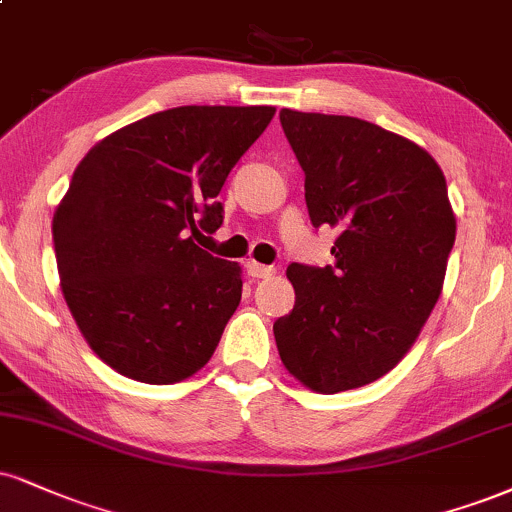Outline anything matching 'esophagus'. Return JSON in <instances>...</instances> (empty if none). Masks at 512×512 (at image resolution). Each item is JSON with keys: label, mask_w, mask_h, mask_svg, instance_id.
Listing matches in <instances>:
<instances>
[{"label": "esophagus", "mask_w": 512, "mask_h": 512, "mask_svg": "<svg viewBox=\"0 0 512 512\" xmlns=\"http://www.w3.org/2000/svg\"><path fill=\"white\" fill-rule=\"evenodd\" d=\"M248 274L252 276V279H269V276L276 274V269L252 260V262H248Z\"/></svg>", "instance_id": "1"}]
</instances>
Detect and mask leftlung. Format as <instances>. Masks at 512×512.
I'll return each mask as SVG.
<instances>
[{
	"instance_id": "8db88e82",
	"label": "left lung",
	"mask_w": 512,
	"mask_h": 512,
	"mask_svg": "<svg viewBox=\"0 0 512 512\" xmlns=\"http://www.w3.org/2000/svg\"><path fill=\"white\" fill-rule=\"evenodd\" d=\"M312 224L331 226L334 267L291 264L295 305L274 324L281 362L315 393L372 384L432 315L455 243L441 166L403 135L353 116L283 109Z\"/></svg>"
}]
</instances>
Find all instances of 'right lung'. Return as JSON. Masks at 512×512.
Here are the masks:
<instances>
[{
    "label": "right lung",
    "mask_w": 512,
    "mask_h": 512,
    "mask_svg": "<svg viewBox=\"0 0 512 512\" xmlns=\"http://www.w3.org/2000/svg\"><path fill=\"white\" fill-rule=\"evenodd\" d=\"M274 107H176L128 123L80 159L54 209L61 293L92 353L123 377L176 384L207 365L243 269L195 243L224 219L229 171Z\"/></svg>",
    "instance_id": "1"
}]
</instances>
